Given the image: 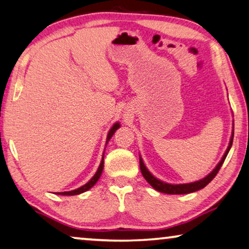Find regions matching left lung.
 <instances>
[{
  "label": "left lung",
  "mask_w": 249,
  "mask_h": 249,
  "mask_svg": "<svg viewBox=\"0 0 249 249\" xmlns=\"http://www.w3.org/2000/svg\"><path fill=\"white\" fill-rule=\"evenodd\" d=\"M232 141H233V133H232V135H231L228 149L226 150V152H225V155H223L221 161H220V162L216 164V167L211 171V173L208 175V176L202 178V179H199L197 181H194V183L178 184V185L163 183V181L157 179V178L153 176V175L150 173L148 169H146V167L144 166V163H143V160L141 159V157H140V169H141V173L143 175V177L145 178V180L148 181V183L151 185V186L155 188V190H157L158 192H161V193H166V194H188V193H193V192H196L198 190H202V188H204L206 185H208L210 181H211L213 178L216 176V174L219 173L220 168H221L227 155H228L231 145H232Z\"/></svg>",
  "instance_id": "8db88e82"
}]
</instances>
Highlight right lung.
I'll use <instances>...</instances> for the list:
<instances>
[{
    "mask_svg": "<svg viewBox=\"0 0 249 249\" xmlns=\"http://www.w3.org/2000/svg\"><path fill=\"white\" fill-rule=\"evenodd\" d=\"M117 128H120V124H118V123H115L113 127L110 128V131L108 132V135H107V141H106V143H107L108 141H109L110 138H111V136L114 135V133L116 132V129H117ZM103 169H104V156H103V160H101L100 166H99V168H98L97 173L94 174V176H93L92 178H91V179L88 181V183H87L86 185H83V186H81V187L76 188V190H74V191L62 192V193H57V194H59V195H78V194H81V193H83V192H87L88 190H90V188L92 187L94 184L97 183L98 179H99L100 176H101V173H103Z\"/></svg>",
    "mask_w": 249,
    "mask_h": 249,
    "instance_id": "1",
    "label": "right lung"
}]
</instances>
